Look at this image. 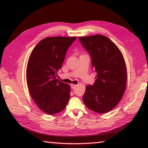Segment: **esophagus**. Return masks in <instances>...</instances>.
Returning <instances> with one entry per match:
<instances>
[{"label":"esophagus","instance_id":"34e87169","mask_svg":"<svg viewBox=\"0 0 148 148\" xmlns=\"http://www.w3.org/2000/svg\"><path fill=\"white\" fill-rule=\"evenodd\" d=\"M76 86H77L76 84H71V87L72 89H74L76 87Z\"/></svg>","mask_w":148,"mask_h":148}]
</instances>
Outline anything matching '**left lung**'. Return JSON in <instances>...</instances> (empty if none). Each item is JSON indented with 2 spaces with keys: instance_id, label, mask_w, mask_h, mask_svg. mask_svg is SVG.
I'll return each mask as SVG.
<instances>
[{
  "instance_id": "8db88e82",
  "label": "left lung",
  "mask_w": 148,
  "mask_h": 148,
  "mask_svg": "<svg viewBox=\"0 0 148 148\" xmlns=\"http://www.w3.org/2000/svg\"><path fill=\"white\" fill-rule=\"evenodd\" d=\"M79 40L90 54L97 73L93 85L86 87L83 102L92 111L106 113L118 104L126 89L124 57L118 46L103 35L79 37Z\"/></svg>"
}]
</instances>
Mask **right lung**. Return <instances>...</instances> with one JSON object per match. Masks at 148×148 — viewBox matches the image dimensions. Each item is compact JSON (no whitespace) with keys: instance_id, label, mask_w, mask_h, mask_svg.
Returning a JSON list of instances; mask_svg holds the SVG:
<instances>
[{"instance_id":"right-lung-1","label":"right lung","mask_w":148,"mask_h":148,"mask_svg":"<svg viewBox=\"0 0 148 148\" xmlns=\"http://www.w3.org/2000/svg\"><path fill=\"white\" fill-rule=\"evenodd\" d=\"M76 37H49L37 44L29 56L27 83L37 107L49 115L60 112L70 99L71 86L56 78L69 47Z\"/></svg>"}]
</instances>
